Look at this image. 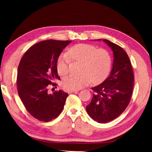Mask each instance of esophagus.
Segmentation results:
<instances>
[{"label":"esophagus","instance_id":"esophagus-1","mask_svg":"<svg viewBox=\"0 0 152 152\" xmlns=\"http://www.w3.org/2000/svg\"><path fill=\"white\" fill-rule=\"evenodd\" d=\"M73 92H78V91H76V90H70V91H68L69 94L73 93Z\"/></svg>","mask_w":152,"mask_h":152}]
</instances>
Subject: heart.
I'll return each instance as SVG.
<instances>
[{
  "instance_id": "obj_1",
  "label": "heart",
  "mask_w": 152,
  "mask_h": 152,
  "mask_svg": "<svg viewBox=\"0 0 152 152\" xmlns=\"http://www.w3.org/2000/svg\"><path fill=\"white\" fill-rule=\"evenodd\" d=\"M68 53L72 60L82 62V74H71L64 78L62 84L65 88L80 89L88 85L91 80L96 84L101 82L109 75L113 60L111 54L105 49H98L94 45L80 43L72 46ZM69 57L66 53H61L56 61V68L60 76L68 73Z\"/></svg>"
}]
</instances>
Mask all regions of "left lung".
<instances>
[{
	"instance_id": "8db88e82",
	"label": "left lung",
	"mask_w": 152,
	"mask_h": 152,
	"mask_svg": "<svg viewBox=\"0 0 152 152\" xmlns=\"http://www.w3.org/2000/svg\"><path fill=\"white\" fill-rule=\"evenodd\" d=\"M103 42L113 52V68L104 82L92 88L93 96L86 108L89 116L101 123L111 121L124 111L130 102L134 84L132 63L126 51L109 40Z\"/></svg>"
}]
</instances>
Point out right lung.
<instances>
[{
  "instance_id": "add662e5",
  "label": "right lung",
  "mask_w": 152,
  "mask_h": 152,
  "mask_svg": "<svg viewBox=\"0 0 152 152\" xmlns=\"http://www.w3.org/2000/svg\"><path fill=\"white\" fill-rule=\"evenodd\" d=\"M72 41L49 39L36 43L23 56L18 67V94L30 115L41 121L56 119L62 111L68 94L58 91L50 94L48 85L60 80L56 61Z\"/></svg>"
}]
</instances>
